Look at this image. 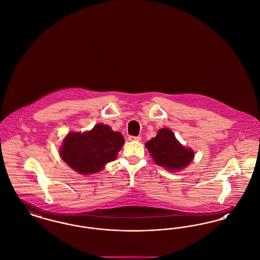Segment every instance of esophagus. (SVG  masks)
Here are the masks:
<instances>
[{
    "mask_svg": "<svg viewBox=\"0 0 260 260\" xmlns=\"http://www.w3.org/2000/svg\"><path fill=\"white\" fill-rule=\"evenodd\" d=\"M127 139L129 141H139V140H141V136H129L127 137Z\"/></svg>",
    "mask_w": 260,
    "mask_h": 260,
    "instance_id": "34e87169",
    "label": "esophagus"
}]
</instances>
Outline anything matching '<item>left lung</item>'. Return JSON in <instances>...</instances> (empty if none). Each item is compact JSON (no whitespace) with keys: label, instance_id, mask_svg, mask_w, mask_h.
Here are the masks:
<instances>
[{"label":"left lung","instance_id":"1","mask_svg":"<svg viewBox=\"0 0 260 260\" xmlns=\"http://www.w3.org/2000/svg\"><path fill=\"white\" fill-rule=\"evenodd\" d=\"M145 145L156 164L171 171L185 168L194 157V152L183 147L169 128L160 129Z\"/></svg>","mask_w":260,"mask_h":260}]
</instances>
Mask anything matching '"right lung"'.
I'll use <instances>...</instances> for the list:
<instances>
[{"mask_svg":"<svg viewBox=\"0 0 260 260\" xmlns=\"http://www.w3.org/2000/svg\"><path fill=\"white\" fill-rule=\"evenodd\" d=\"M124 143L120 133L99 124L85 134H69L63 141L60 155L77 173L90 174L99 173L107 162L114 161Z\"/></svg>","mask_w":260,"mask_h":260,"instance_id":"right-lung-1","label":"right lung"}]
</instances>
